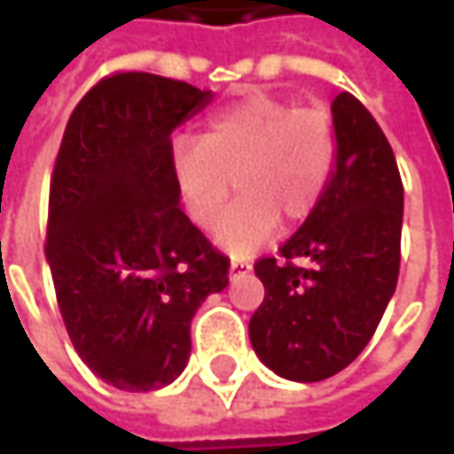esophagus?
I'll use <instances>...</instances> for the list:
<instances>
[{"label":"esophagus","mask_w":454,"mask_h":454,"mask_svg":"<svg viewBox=\"0 0 454 454\" xmlns=\"http://www.w3.org/2000/svg\"><path fill=\"white\" fill-rule=\"evenodd\" d=\"M249 270H252V265H249L247 260H231V268H228L231 278H236V276H244V273H249Z\"/></svg>","instance_id":"34e87169"}]
</instances>
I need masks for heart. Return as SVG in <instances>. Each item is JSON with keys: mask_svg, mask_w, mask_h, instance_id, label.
<instances>
[{"mask_svg": "<svg viewBox=\"0 0 454 454\" xmlns=\"http://www.w3.org/2000/svg\"><path fill=\"white\" fill-rule=\"evenodd\" d=\"M336 165V134L323 110L254 94L215 110L200 138L170 144V168L189 218L215 228L237 178L242 197L215 231L233 257L265 247L278 221H305L323 200Z\"/></svg>", "mask_w": 454, "mask_h": 454, "instance_id": "obj_1", "label": "heart"}]
</instances>
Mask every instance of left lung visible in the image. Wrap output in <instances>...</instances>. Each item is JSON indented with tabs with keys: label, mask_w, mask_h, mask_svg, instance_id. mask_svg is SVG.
<instances>
[{
	"label": "left lung",
	"mask_w": 454,
	"mask_h": 454,
	"mask_svg": "<svg viewBox=\"0 0 454 454\" xmlns=\"http://www.w3.org/2000/svg\"><path fill=\"white\" fill-rule=\"evenodd\" d=\"M331 115L336 165L323 200L281 247V262H254L265 300L249 341L276 376L305 384L365 349L400 276L405 192L395 152L349 91L331 102Z\"/></svg>",
	"instance_id": "1"
}]
</instances>
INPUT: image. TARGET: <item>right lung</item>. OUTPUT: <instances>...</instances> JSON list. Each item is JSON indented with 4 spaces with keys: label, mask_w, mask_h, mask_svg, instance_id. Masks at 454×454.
<instances>
[{
    "label": "right lung",
    "mask_w": 454,
    "mask_h": 454,
    "mask_svg": "<svg viewBox=\"0 0 454 454\" xmlns=\"http://www.w3.org/2000/svg\"><path fill=\"white\" fill-rule=\"evenodd\" d=\"M213 91L152 75L102 78L73 110L49 189L46 262L67 336L110 387L173 384L192 317L228 286V257L181 210L170 134Z\"/></svg>",
    "instance_id": "add662e5"
}]
</instances>
